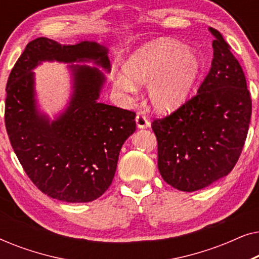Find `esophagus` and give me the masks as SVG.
<instances>
[{"label": "esophagus", "instance_id": "34e87169", "mask_svg": "<svg viewBox=\"0 0 259 259\" xmlns=\"http://www.w3.org/2000/svg\"><path fill=\"white\" fill-rule=\"evenodd\" d=\"M136 122H137L138 128H148V127L151 126L150 121H148V120L145 118L144 115H141V114H138L137 115Z\"/></svg>", "mask_w": 259, "mask_h": 259}]
</instances>
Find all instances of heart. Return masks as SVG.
Here are the masks:
<instances>
[{
	"label": "heart",
	"instance_id": "b5f03b06",
	"mask_svg": "<svg viewBox=\"0 0 259 259\" xmlns=\"http://www.w3.org/2000/svg\"><path fill=\"white\" fill-rule=\"evenodd\" d=\"M115 86L134 93L137 84H147V100L154 112L166 114L189 100L203 72L200 56L172 38H159L141 46L122 65Z\"/></svg>",
	"mask_w": 259,
	"mask_h": 259
}]
</instances>
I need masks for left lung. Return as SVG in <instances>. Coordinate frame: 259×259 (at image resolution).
Segmentation results:
<instances>
[{"label": "left lung", "mask_w": 259, "mask_h": 259, "mask_svg": "<svg viewBox=\"0 0 259 259\" xmlns=\"http://www.w3.org/2000/svg\"><path fill=\"white\" fill-rule=\"evenodd\" d=\"M213 60L198 94L152 122L162 179L193 192L228 176L242 153L252 111L239 62L222 34L210 28Z\"/></svg>", "instance_id": "8db88e82"}]
</instances>
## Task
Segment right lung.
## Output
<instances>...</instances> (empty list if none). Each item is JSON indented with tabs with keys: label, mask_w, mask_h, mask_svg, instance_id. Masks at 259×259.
I'll return each mask as SVG.
<instances>
[{
	"label": "right lung",
	"mask_w": 259,
	"mask_h": 259,
	"mask_svg": "<svg viewBox=\"0 0 259 259\" xmlns=\"http://www.w3.org/2000/svg\"><path fill=\"white\" fill-rule=\"evenodd\" d=\"M68 63L72 93L51 119L37 105L32 70L42 62ZM74 63H92L74 65ZM111 72L108 49L95 41L61 45L30 41L7 83L6 128L27 176L45 194L66 203H88L114 178L119 153L136 132V113L99 102Z\"/></svg>",
	"instance_id": "right-lung-1"
}]
</instances>
